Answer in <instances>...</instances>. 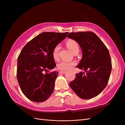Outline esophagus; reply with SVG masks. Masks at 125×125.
<instances>
[{
	"label": "esophagus",
	"mask_w": 125,
	"mask_h": 125,
	"mask_svg": "<svg viewBox=\"0 0 125 125\" xmlns=\"http://www.w3.org/2000/svg\"><path fill=\"white\" fill-rule=\"evenodd\" d=\"M66 73V71H62V70H59V73H62V74H65Z\"/></svg>",
	"instance_id": "esophagus-1"
}]
</instances>
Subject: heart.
<instances>
[{"mask_svg": "<svg viewBox=\"0 0 125 125\" xmlns=\"http://www.w3.org/2000/svg\"><path fill=\"white\" fill-rule=\"evenodd\" d=\"M67 46L68 47V48L70 51L73 52V53L74 52L77 51H79V45L77 43L76 41H75L73 40H68L67 41L66 43ZM60 45H57L54 47L52 51V55L54 59L57 60L59 57V51L60 50ZM77 62L73 61V62H66V61H62L59 62L57 65V68L58 69L62 70H69L73 68V67L76 65Z\"/></svg>", "mask_w": 125, "mask_h": 125, "instance_id": "b5f03b06", "label": "heart"}]
</instances>
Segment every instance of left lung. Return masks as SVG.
Masks as SVG:
<instances>
[{"mask_svg":"<svg viewBox=\"0 0 125 125\" xmlns=\"http://www.w3.org/2000/svg\"><path fill=\"white\" fill-rule=\"evenodd\" d=\"M67 37L80 45L82 56L77 68L85 71L75 74L70 86L81 99H92L99 95L108 83L112 68L109 51L93 32L70 33Z\"/></svg>","mask_w":125,"mask_h":125,"instance_id":"1","label":"left lung"}]
</instances>
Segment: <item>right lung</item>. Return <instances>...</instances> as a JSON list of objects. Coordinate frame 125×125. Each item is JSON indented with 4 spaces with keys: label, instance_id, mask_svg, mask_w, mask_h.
Returning <instances> with one entry per match:
<instances>
[{
    "label": "right lung",
    "instance_id": "1",
    "mask_svg": "<svg viewBox=\"0 0 125 125\" xmlns=\"http://www.w3.org/2000/svg\"><path fill=\"white\" fill-rule=\"evenodd\" d=\"M68 33L43 32L22 50L18 58L17 77L22 92L31 101L44 102L53 92L58 73H45L55 67L52 51Z\"/></svg>",
    "mask_w": 125,
    "mask_h": 125
}]
</instances>
